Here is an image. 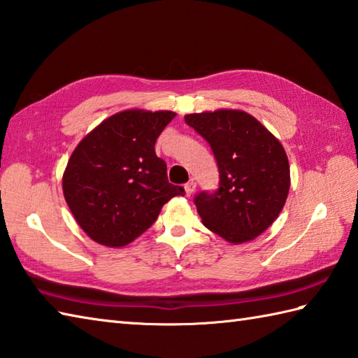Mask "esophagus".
Segmentation results:
<instances>
[{
    "mask_svg": "<svg viewBox=\"0 0 358 358\" xmlns=\"http://www.w3.org/2000/svg\"><path fill=\"white\" fill-rule=\"evenodd\" d=\"M195 187H197V183H195L194 180L189 181V183L185 185V191H186V195H192L195 192Z\"/></svg>",
    "mask_w": 358,
    "mask_h": 358,
    "instance_id": "obj_1",
    "label": "esophagus"
}]
</instances>
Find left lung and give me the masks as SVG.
Listing matches in <instances>:
<instances>
[{
	"label": "left lung",
	"mask_w": 358,
	"mask_h": 358,
	"mask_svg": "<svg viewBox=\"0 0 358 358\" xmlns=\"http://www.w3.org/2000/svg\"><path fill=\"white\" fill-rule=\"evenodd\" d=\"M185 121L211 145L220 173L214 194L194 199L203 225L229 243L253 241L278 219L289 195L282 144L242 110L203 111Z\"/></svg>",
	"instance_id": "obj_1"
}]
</instances>
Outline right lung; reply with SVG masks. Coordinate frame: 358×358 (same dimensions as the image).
Returning <instances> with one entry per match:
<instances>
[{
  "mask_svg": "<svg viewBox=\"0 0 358 358\" xmlns=\"http://www.w3.org/2000/svg\"><path fill=\"white\" fill-rule=\"evenodd\" d=\"M173 111L125 110L102 121L77 144L63 172V195L94 242L119 248L141 236L175 195L155 143Z\"/></svg>",
  "mask_w": 358,
  "mask_h": 358,
  "instance_id": "1",
  "label": "right lung"
}]
</instances>
